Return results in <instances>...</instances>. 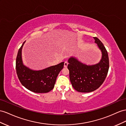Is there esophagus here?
I'll use <instances>...</instances> for the list:
<instances>
[{
	"instance_id": "1",
	"label": "esophagus",
	"mask_w": 126,
	"mask_h": 126,
	"mask_svg": "<svg viewBox=\"0 0 126 126\" xmlns=\"http://www.w3.org/2000/svg\"><path fill=\"white\" fill-rule=\"evenodd\" d=\"M67 64H68V63H67V62H65V63H64V67H67Z\"/></svg>"
}]
</instances>
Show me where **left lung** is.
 Instances as JSON below:
<instances>
[{"label":"left lung","mask_w":126,"mask_h":126,"mask_svg":"<svg viewBox=\"0 0 126 126\" xmlns=\"http://www.w3.org/2000/svg\"><path fill=\"white\" fill-rule=\"evenodd\" d=\"M25 42L26 41L19 49L16 60V70L18 79L24 87L32 92H49L54 87L57 77L63 68L64 62L55 65L51 64L49 66L41 70L30 69L24 64L22 60V51ZM44 44L45 43L41 41L37 42L30 47L31 52H39L41 49L44 48Z\"/></svg>","instance_id":"left-lung-1"}]
</instances>
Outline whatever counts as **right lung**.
I'll use <instances>...</instances> for the list:
<instances>
[{
    "label": "right lung",
    "mask_w": 126,
    "mask_h": 126,
    "mask_svg": "<svg viewBox=\"0 0 126 126\" xmlns=\"http://www.w3.org/2000/svg\"><path fill=\"white\" fill-rule=\"evenodd\" d=\"M94 39L102 53L101 59L98 63L87 65L73 56L68 60L70 80L74 89L79 92L89 93L98 89L108 72L109 61L107 51L97 38L95 37Z\"/></svg>",
    "instance_id": "obj_1"
}]
</instances>
